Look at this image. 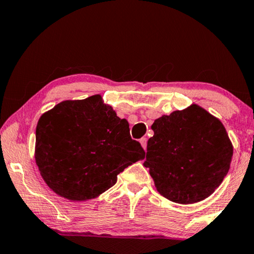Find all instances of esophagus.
I'll return each mask as SVG.
<instances>
[{
	"label": "esophagus",
	"mask_w": 254,
	"mask_h": 254,
	"mask_svg": "<svg viewBox=\"0 0 254 254\" xmlns=\"http://www.w3.org/2000/svg\"><path fill=\"white\" fill-rule=\"evenodd\" d=\"M140 143H141V146H142V148L144 149V150H146V148H147V138H141L140 139Z\"/></svg>",
	"instance_id": "1"
}]
</instances>
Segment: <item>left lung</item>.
I'll return each mask as SVG.
<instances>
[{"label": "left lung", "mask_w": 254, "mask_h": 254, "mask_svg": "<svg viewBox=\"0 0 254 254\" xmlns=\"http://www.w3.org/2000/svg\"><path fill=\"white\" fill-rule=\"evenodd\" d=\"M143 165L160 194L190 204L215 192L229 171L233 144L220 121L196 104L155 120Z\"/></svg>", "instance_id": "8db88e82"}]
</instances>
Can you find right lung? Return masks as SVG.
<instances>
[{"instance_id":"obj_1","label":"right lung","mask_w":254,"mask_h":254,"mask_svg":"<svg viewBox=\"0 0 254 254\" xmlns=\"http://www.w3.org/2000/svg\"><path fill=\"white\" fill-rule=\"evenodd\" d=\"M146 152L100 95L64 100L40 116L35 159L51 190L71 201L97 198Z\"/></svg>"}]
</instances>
